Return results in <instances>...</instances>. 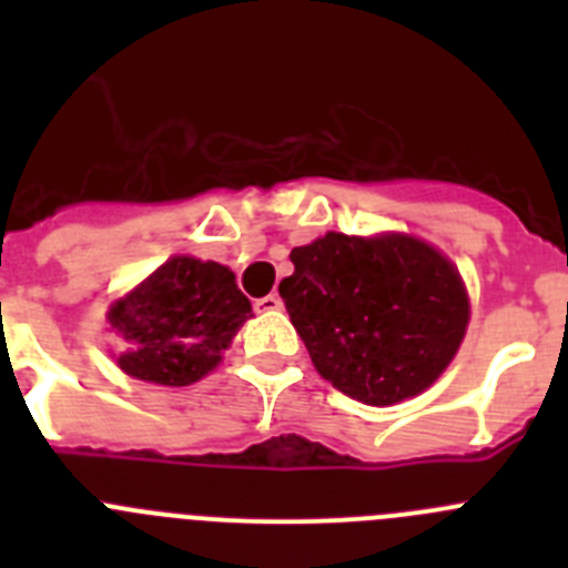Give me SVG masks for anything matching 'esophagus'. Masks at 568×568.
Listing matches in <instances>:
<instances>
[{"label": "esophagus", "instance_id": "esophagus-1", "mask_svg": "<svg viewBox=\"0 0 568 568\" xmlns=\"http://www.w3.org/2000/svg\"><path fill=\"white\" fill-rule=\"evenodd\" d=\"M284 307V301H281V295L270 293L264 295V298L255 301V313H275V310Z\"/></svg>", "mask_w": 568, "mask_h": 568}]
</instances>
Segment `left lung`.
<instances>
[{
	"mask_svg": "<svg viewBox=\"0 0 568 568\" xmlns=\"http://www.w3.org/2000/svg\"><path fill=\"white\" fill-rule=\"evenodd\" d=\"M278 284L315 369L373 406L424 393L458 353L469 301L458 270L409 235L327 233L290 253Z\"/></svg>",
	"mask_w": 568,
	"mask_h": 568,
	"instance_id": "left-lung-1",
	"label": "left lung"
}]
</instances>
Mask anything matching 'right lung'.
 <instances>
[{
    "label": "right lung",
    "mask_w": 568,
    "mask_h": 568,
    "mask_svg": "<svg viewBox=\"0 0 568 568\" xmlns=\"http://www.w3.org/2000/svg\"><path fill=\"white\" fill-rule=\"evenodd\" d=\"M247 295L215 261L175 255L142 287L115 301L108 321L130 341L119 366L139 381L187 386L207 375L247 321Z\"/></svg>",
    "instance_id": "add662e5"
}]
</instances>
